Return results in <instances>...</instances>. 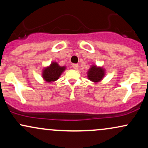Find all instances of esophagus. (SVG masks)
Segmentation results:
<instances>
[{"mask_svg": "<svg viewBox=\"0 0 148 148\" xmlns=\"http://www.w3.org/2000/svg\"><path fill=\"white\" fill-rule=\"evenodd\" d=\"M79 64H73V65H72V67L73 68H74V69H79Z\"/></svg>", "mask_w": 148, "mask_h": 148, "instance_id": "obj_1", "label": "esophagus"}]
</instances>
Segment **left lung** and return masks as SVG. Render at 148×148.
I'll return each instance as SVG.
<instances>
[{"mask_svg":"<svg viewBox=\"0 0 148 148\" xmlns=\"http://www.w3.org/2000/svg\"><path fill=\"white\" fill-rule=\"evenodd\" d=\"M106 75V70L103 67L92 64L87 72V77L94 83L100 82Z\"/></svg>","mask_w":148,"mask_h":148,"instance_id":"obj_1","label":"left lung"}]
</instances>
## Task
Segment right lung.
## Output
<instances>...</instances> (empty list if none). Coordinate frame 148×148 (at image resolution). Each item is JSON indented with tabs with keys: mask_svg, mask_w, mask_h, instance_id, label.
Returning <instances> with one entry per match:
<instances>
[{
	"mask_svg": "<svg viewBox=\"0 0 148 148\" xmlns=\"http://www.w3.org/2000/svg\"><path fill=\"white\" fill-rule=\"evenodd\" d=\"M66 69V66H60L56 61L49 65L46 66L42 71V77L47 83H52L57 81L61 74Z\"/></svg>",
	"mask_w": 148,
	"mask_h": 148,
	"instance_id": "1",
	"label": "right lung"
}]
</instances>
